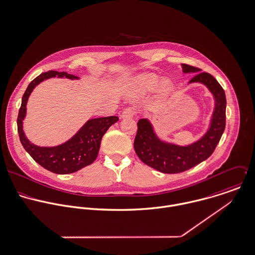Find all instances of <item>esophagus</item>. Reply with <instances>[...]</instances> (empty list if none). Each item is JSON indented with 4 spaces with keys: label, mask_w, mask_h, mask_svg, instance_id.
I'll list each match as a JSON object with an SVG mask.
<instances>
[{
    "label": "esophagus",
    "mask_w": 255,
    "mask_h": 255,
    "mask_svg": "<svg viewBox=\"0 0 255 255\" xmlns=\"http://www.w3.org/2000/svg\"><path fill=\"white\" fill-rule=\"evenodd\" d=\"M136 109L134 107H127L122 111L121 117L122 118H126V117H133L134 115H136Z\"/></svg>",
    "instance_id": "esophagus-1"
}]
</instances>
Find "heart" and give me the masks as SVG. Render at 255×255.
I'll list each match as a JSON object with an SVG mask.
<instances>
[{"instance_id": "heart-1", "label": "heart", "mask_w": 255, "mask_h": 255, "mask_svg": "<svg viewBox=\"0 0 255 255\" xmlns=\"http://www.w3.org/2000/svg\"><path fill=\"white\" fill-rule=\"evenodd\" d=\"M141 83L147 88V89H154L158 83H159V78L158 76L154 75V74H148V75H145L141 78ZM172 89V85L169 81L167 80H164L161 84H160V90L162 93L166 94V93H169Z\"/></svg>"}]
</instances>
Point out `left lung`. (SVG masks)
I'll list each match as a JSON object with an SVG mask.
<instances>
[{"label": "left lung", "mask_w": 255, "mask_h": 255, "mask_svg": "<svg viewBox=\"0 0 255 255\" xmlns=\"http://www.w3.org/2000/svg\"><path fill=\"white\" fill-rule=\"evenodd\" d=\"M184 73L198 72L189 83H202L214 95L216 106L209 131L196 143L187 147L166 144L157 139L151 123L140 119L134 141V149L140 159L147 165L163 173H179L192 168L207 159L215 151L226 127V95L218 81L200 69L182 64Z\"/></svg>", "instance_id": "left-lung-1"}]
</instances>
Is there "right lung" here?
I'll return each instance as SVG.
<instances>
[{
	"instance_id": "obj_1",
	"label": "right lung",
	"mask_w": 255,
	"mask_h": 255,
	"mask_svg": "<svg viewBox=\"0 0 255 255\" xmlns=\"http://www.w3.org/2000/svg\"><path fill=\"white\" fill-rule=\"evenodd\" d=\"M56 76L60 78L78 79V77L74 75L57 71L45 72L36 77L28 85L22 96L16 120L17 132L22 147L37 163L54 173L68 174L76 172L96 160L100 151L102 136L119 118L117 116H108L91 119L71 140L57 147L43 148L31 144L26 139L22 130V120L26 113V102L35 86L46 79Z\"/></svg>"
}]
</instances>
